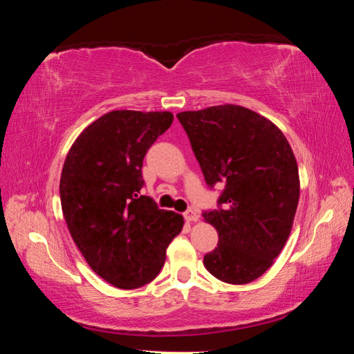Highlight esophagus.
I'll list each match as a JSON object with an SVG mask.
<instances>
[{"label": "esophagus", "mask_w": 354, "mask_h": 354, "mask_svg": "<svg viewBox=\"0 0 354 354\" xmlns=\"http://www.w3.org/2000/svg\"><path fill=\"white\" fill-rule=\"evenodd\" d=\"M198 212L194 211V209H187V211L184 212V218L185 221H189V223H194V221H198Z\"/></svg>", "instance_id": "obj_1"}]
</instances>
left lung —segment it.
Instances as JSON below:
<instances>
[{"label":"left lung","mask_w":354,"mask_h":354,"mask_svg":"<svg viewBox=\"0 0 354 354\" xmlns=\"http://www.w3.org/2000/svg\"><path fill=\"white\" fill-rule=\"evenodd\" d=\"M206 184H223L203 218L218 232L205 267L227 284H248L272 267L289 239L299 198L298 165L270 120L236 104L178 113Z\"/></svg>","instance_id":"obj_1"}]
</instances>
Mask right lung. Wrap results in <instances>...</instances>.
I'll list each match as a JSON object with an SVG mask.
<instances>
[{
    "mask_svg": "<svg viewBox=\"0 0 354 354\" xmlns=\"http://www.w3.org/2000/svg\"><path fill=\"white\" fill-rule=\"evenodd\" d=\"M171 112L112 111L71 145L61 175L64 218L92 270L118 289L153 281L184 218L140 195L148 148L170 128Z\"/></svg>",
    "mask_w": 354,
    "mask_h": 354,
    "instance_id": "1",
    "label": "right lung"
}]
</instances>
